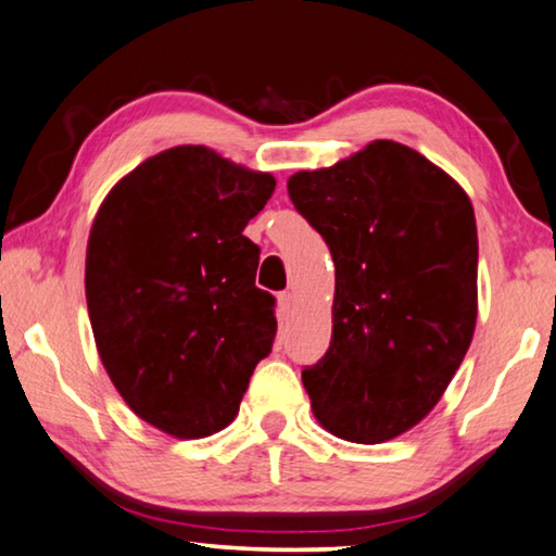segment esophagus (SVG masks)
Listing matches in <instances>:
<instances>
[{
    "label": "esophagus",
    "mask_w": 556,
    "mask_h": 556,
    "mask_svg": "<svg viewBox=\"0 0 556 556\" xmlns=\"http://www.w3.org/2000/svg\"><path fill=\"white\" fill-rule=\"evenodd\" d=\"M278 305H280V313H290L295 307V293H290V290H286V293L278 295Z\"/></svg>",
    "instance_id": "obj_1"
}]
</instances>
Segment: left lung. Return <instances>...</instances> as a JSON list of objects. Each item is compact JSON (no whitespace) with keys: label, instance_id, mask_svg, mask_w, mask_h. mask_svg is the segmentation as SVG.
<instances>
[{"label":"left lung","instance_id":"left-lung-1","mask_svg":"<svg viewBox=\"0 0 556 556\" xmlns=\"http://www.w3.org/2000/svg\"><path fill=\"white\" fill-rule=\"evenodd\" d=\"M288 194L334 261L330 350L303 369L313 414L344 441L396 439L441 402L476 332L470 199L394 140L295 172Z\"/></svg>","mask_w":556,"mask_h":556}]
</instances>
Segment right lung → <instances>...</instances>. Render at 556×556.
<instances>
[{
  "label": "right lung",
  "mask_w": 556,
  "mask_h": 556,
  "mask_svg": "<svg viewBox=\"0 0 556 556\" xmlns=\"http://www.w3.org/2000/svg\"><path fill=\"white\" fill-rule=\"evenodd\" d=\"M276 189L204 144L154 154L108 192L86 251L96 348L123 402L162 433L206 439L229 426L276 315L256 288L245 224Z\"/></svg>",
  "instance_id": "1"
}]
</instances>
